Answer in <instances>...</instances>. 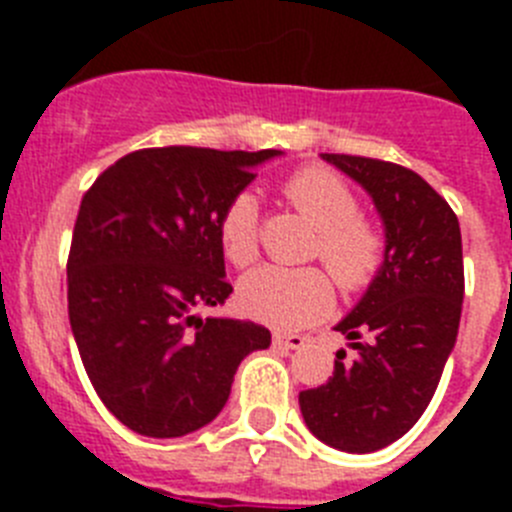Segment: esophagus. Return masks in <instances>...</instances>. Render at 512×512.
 I'll use <instances>...</instances> for the list:
<instances>
[{"label": "esophagus", "instance_id": "34e87169", "mask_svg": "<svg viewBox=\"0 0 512 512\" xmlns=\"http://www.w3.org/2000/svg\"><path fill=\"white\" fill-rule=\"evenodd\" d=\"M271 343H274V348H279V351H297V348L305 346L307 338L297 336V333H274V336H271Z\"/></svg>", "mask_w": 512, "mask_h": 512}]
</instances>
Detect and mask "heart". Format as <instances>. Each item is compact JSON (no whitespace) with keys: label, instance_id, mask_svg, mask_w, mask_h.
<instances>
[{"label":"heart","instance_id":"heart-1","mask_svg":"<svg viewBox=\"0 0 512 512\" xmlns=\"http://www.w3.org/2000/svg\"><path fill=\"white\" fill-rule=\"evenodd\" d=\"M287 200L318 228L312 256L323 259L343 292H361L384 261V235L359 215L354 189L323 166H305L284 182ZM217 241L233 266L259 256V202L238 192L217 220ZM238 305L248 318L271 328L295 330L325 318L333 307V282L323 269L259 266L238 284Z\"/></svg>","mask_w":512,"mask_h":512}]
</instances>
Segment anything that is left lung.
Returning a JSON list of instances; mask_svg holds the SVG:
<instances>
[{"label": "left lung", "instance_id": "left-lung-1", "mask_svg": "<svg viewBox=\"0 0 512 512\" xmlns=\"http://www.w3.org/2000/svg\"><path fill=\"white\" fill-rule=\"evenodd\" d=\"M369 192L384 225V261L359 305L336 325L354 359L300 392L312 436L348 454L390 446L425 413L456 343L464 300L461 230L423 176L379 158L320 153Z\"/></svg>", "mask_w": 512, "mask_h": 512}]
</instances>
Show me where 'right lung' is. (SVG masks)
<instances>
[{"label": "right lung", "mask_w": 512, "mask_h": 512, "mask_svg": "<svg viewBox=\"0 0 512 512\" xmlns=\"http://www.w3.org/2000/svg\"><path fill=\"white\" fill-rule=\"evenodd\" d=\"M282 151L169 146L122 156L81 200L69 251V320L104 408L130 431L179 438L217 418L235 369L271 333L200 318L223 305L217 220Z\"/></svg>", "instance_id": "obj_1"}]
</instances>
